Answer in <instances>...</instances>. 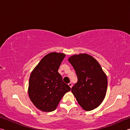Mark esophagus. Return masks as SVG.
Masks as SVG:
<instances>
[{"label":"esophagus","mask_w":130,"mask_h":130,"mask_svg":"<svg viewBox=\"0 0 130 130\" xmlns=\"http://www.w3.org/2000/svg\"><path fill=\"white\" fill-rule=\"evenodd\" d=\"M68 85H69V86L70 87V88H72V83H69V84H68Z\"/></svg>","instance_id":"obj_1"}]
</instances>
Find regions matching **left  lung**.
I'll list each match as a JSON object with an SVG mask.
<instances>
[{
    "mask_svg": "<svg viewBox=\"0 0 130 130\" xmlns=\"http://www.w3.org/2000/svg\"><path fill=\"white\" fill-rule=\"evenodd\" d=\"M77 76L72 92L85 111L98 107L104 100L107 89V78L99 62L87 54L74 55L68 59Z\"/></svg>",
    "mask_w": 130,
    "mask_h": 130,
    "instance_id": "8db88e82",
    "label": "left lung"
}]
</instances>
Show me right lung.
<instances>
[{
    "label": "right lung",
    "mask_w": 130,
    "mask_h": 130,
    "mask_svg": "<svg viewBox=\"0 0 130 130\" xmlns=\"http://www.w3.org/2000/svg\"><path fill=\"white\" fill-rule=\"evenodd\" d=\"M65 57L62 53H50L42 59L31 73L28 96L41 111H54L63 95L70 91L58 72Z\"/></svg>",
    "instance_id": "obj_1"
}]
</instances>
